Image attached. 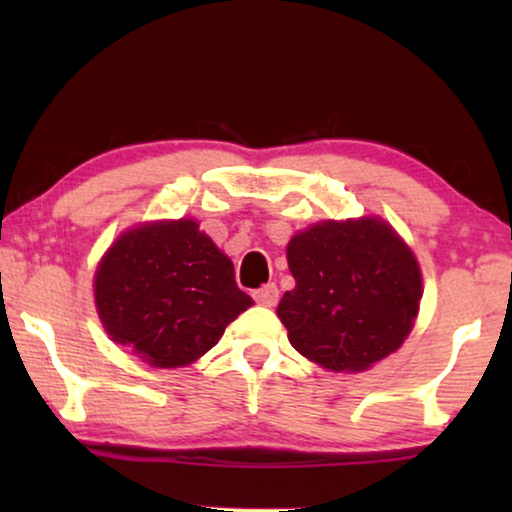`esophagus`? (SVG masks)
<instances>
[{
	"mask_svg": "<svg viewBox=\"0 0 512 512\" xmlns=\"http://www.w3.org/2000/svg\"><path fill=\"white\" fill-rule=\"evenodd\" d=\"M254 300L258 305L263 307H275L277 300H279V289L277 284H265L261 289L254 291Z\"/></svg>",
	"mask_w": 512,
	"mask_h": 512,
	"instance_id": "34e87169",
	"label": "esophagus"
}]
</instances>
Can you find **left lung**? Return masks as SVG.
Returning <instances> with one entry per match:
<instances>
[{
    "instance_id": "obj_1",
    "label": "left lung",
    "mask_w": 512,
    "mask_h": 512,
    "mask_svg": "<svg viewBox=\"0 0 512 512\" xmlns=\"http://www.w3.org/2000/svg\"><path fill=\"white\" fill-rule=\"evenodd\" d=\"M296 289L277 314L289 342L328 370H366L408 338L422 298L412 251L384 221H324L286 247Z\"/></svg>"
}]
</instances>
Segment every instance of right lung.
Returning <instances> with one entry per match:
<instances>
[{"label":"right lung","mask_w":512,"mask_h":512,"mask_svg":"<svg viewBox=\"0 0 512 512\" xmlns=\"http://www.w3.org/2000/svg\"><path fill=\"white\" fill-rule=\"evenodd\" d=\"M95 300L111 340L156 368L200 359L251 307L230 258L191 219L118 237L97 268Z\"/></svg>","instance_id":"right-lung-1"}]
</instances>
